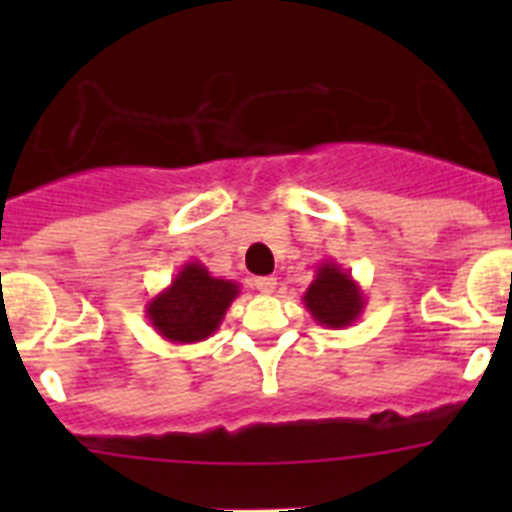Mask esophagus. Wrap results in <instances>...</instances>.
Returning a JSON list of instances; mask_svg holds the SVG:
<instances>
[{"instance_id": "34e87169", "label": "esophagus", "mask_w": 512, "mask_h": 512, "mask_svg": "<svg viewBox=\"0 0 512 512\" xmlns=\"http://www.w3.org/2000/svg\"><path fill=\"white\" fill-rule=\"evenodd\" d=\"M253 287L259 289V292H264V295H271V292L277 289V279H274V277H259V279H253Z\"/></svg>"}]
</instances>
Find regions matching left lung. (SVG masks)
<instances>
[{
  "instance_id": "left-lung-1",
  "label": "left lung",
  "mask_w": 512,
  "mask_h": 512,
  "mask_svg": "<svg viewBox=\"0 0 512 512\" xmlns=\"http://www.w3.org/2000/svg\"><path fill=\"white\" fill-rule=\"evenodd\" d=\"M312 320L325 328H346L354 325L364 312V292L351 277V271L341 269L336 261H323L315 271V279L302 295Z\"/></svg>"
}]
</instances>
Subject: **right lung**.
<instances>
[{
  "label": "right lung",
  "instance_id": "1",
  "mask_svg": "<svg viewBox=\"0 0 512 512\" xmlns=\"http://www.w3.org/2000/svg\"><path fill=\"white\" fill-rule=\"evenodd\" d=\"M238 289L233 279L212 277L205 264L187 261L169 287L148 302L146 318L166 341L200 343L220 328Z\"/></svg>",
  "mask_w": 512,
  "mask_h": 512
}]
</instances>
